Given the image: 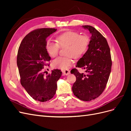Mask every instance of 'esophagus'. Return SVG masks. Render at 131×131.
Masks as SVG:
<instances>
[{
    "instance_id": "obj_1",
    "label": "esophagus",
    "mask_w": 131,
    "mask_h": 131,
    "mask_svg": "<svg viewBox=\"0 0 131 131\" xmlns=\"http://www.w3.org/2000/svg\"><path fill=\"white\" fill-rule=\"evenodd\" d=\"M62 72H63V73L64 74V75H68L70 74V70H68V69L64 70H63Z\"/></svg>"
}]
</instances>
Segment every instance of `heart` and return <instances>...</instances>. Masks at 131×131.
<instances>
[{
    "label": "heart",
    "mask_w": 131,
    "mask_h": 131,
    "mask_svg": "<svg viewBox=\"0 0 131 131\" xmlns=\"http://www.w3.org/2000/svg\"><path fill=\"white\" fill-rule=\"evenodd\" d=\"M56 41L48 40L46 43V50L50 56L54 57L58 54L59 49L67 47V57H59L52 62L53 68L65 70L73 64V57L82 56L88 51L90 43V38L88 35H80L76 31H69L58 35Z\"/></svg>",
    "instance_id": "obj_1"
}]
</instances>
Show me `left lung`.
I'll return each instance as SVG.
<instances>
[{
	"mask_svg": "<svg viewBox=\"0 0 131 131\" xmlns=\"http://www.w3.org/2000/svg\"><path fill=\"white\" fill-rule=\"evenodd\" d=\"M91 34L87 52L78 61L76 67L85 69V74L73 69L71 74L76 77L72 87L74 94L80 100L90 101L103 92L111 72L112 62L110 50L106 39L91 26H82Z\"/></svg>",
	"mask_w": 131,
	"mask_h": 131,
	"instance_id": "left-lung-1",
	"label": "left lung"
}]
</instances>
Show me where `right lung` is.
Wrapping results in <instances>:
<instances>
[{"instance_id":"add662e5","label":"right lung","mask_w":131,"mask_h":131,"mask_svg":"<svg viewBox=\"0 0 131 131\" xmlns=\"http://www.w3.org/2000/svg\"><path fill=\"white\" fill-rule=\"evenodd\" d=\"M56 30L40 28L31 31L23 38L18 50L17 65L21 84L35 101L44 102L52 98L62 75L58 69L46 76L42 73L43 67L51 59L46 50V38Z\"/></svg>"}]
</instances>
